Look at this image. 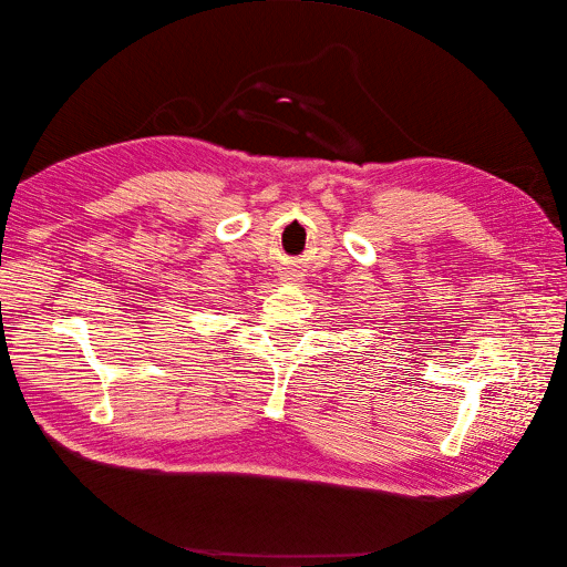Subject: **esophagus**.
<instances>
[{"label":"esophagus","instance_id":"esophagus-1","mask_svg":"<svg viewBox=\"0 0 567 567\" xmlns=\"http://www.w3.org/2000/svg\"><path fill=\"white\" fill-rule=\"evenodd\" d=\"M302 269H298V267H286V271L281 274V281H290V284H298V281H302Z\"/></svg>","mask_w":567,"mask_h":567}]
</instances>
